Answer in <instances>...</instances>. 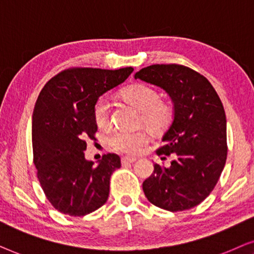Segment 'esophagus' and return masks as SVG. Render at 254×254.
I'll use <instances>...</instances> for the list:
<instances>
[{"label":"esophagus","mask_w":254,"mask_h":254,"mask_svg":"<svg viewBox=\"0 0 254 254\" xmlns=\"http://www.w3.org/2000/svg\"><path fill=\"white\" fill-rule=\"evenodd\" d=\"M136 160H137L136 158H131V157H123V158L121 159L122 165H125V164H132V162H134Z\"/></svg>","instance_id":"obj_1"}]
</instances>
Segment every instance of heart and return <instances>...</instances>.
<instances>
[{
  "mask_svg": "<svg viewBox=\"0 0 254 254\" xmlns=\"http://www.w3.org/2000/svg\"><path fill=\"white\" fill-rule=\"evenodd\" d=\"M122 97L141 113V121L148 129L153 131L165 130L172 123L174 108L170 102L159 100V93L145 84H133L122 92ZM95 123L106 127L109 123L110 106L107 97L101 96L93 107ZM148 141V134L144 130H117L108 138L111 150L122 154H137Z\"/></svg>",
  "mask_w": 254,
  "mask_h": 254,
  "instance_id": "obj_1",
  "label": "heart"
}]
</instances>
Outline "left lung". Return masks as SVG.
I'll return each instance as SVG.
<instances>
[{"instance_id":"obj_1","label":"left lung","mask_w":254,"mask_h":254,"mask_svg":"<svg viewBox=\"0 0 254 254\" xmlns=\"http://www.w3.org/2000/svg\"><path fill=\"white\" fill-rule=\"evenodd\" d=\"M134 79L162 88L174 104V120L157 150L168 167L154 165L143 182L147 200L168 211L200 204L215 188L225 166L226 117L222 101L207 77L187 66L161 64L141 68Z\"/></svg>"}]
</instances>
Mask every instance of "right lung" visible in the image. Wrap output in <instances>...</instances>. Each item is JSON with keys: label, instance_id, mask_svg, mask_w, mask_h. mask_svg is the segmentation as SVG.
Masks as SVG:
<instances>
[{"label": "right lung", "instance_id": "add662e5", "mask_svg": "<svg viewBox=\"0 0 254 254\" xmlns=\"http://www.w3.org/2000/svg\"><path fill=\"white\" fill-rule=\"evenodd\" d=\"M132 72V67H73L54 75L39 93L32 115L33 164L47 200L63 214L80 217L108 200L121 158L104 154L97 166L84 158L87 140L96 139L93 107Z\"/></svg>", "mask_w": 254, "mask_h": 254}]
</instances>
